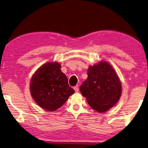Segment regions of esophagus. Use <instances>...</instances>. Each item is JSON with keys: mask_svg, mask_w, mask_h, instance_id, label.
<instances>
[{"mask_svg": "<svg viewBox=\"0 0 148 148\" xmlns=\"http://www.w3.org/2000/svg\"><path fill=\"white\" fill-rule=\"evenodd\" d=\"M74 90H75V91L76 92H79V86L78 85H76L75 86H74Z\"/></svg>", "mask_w": 148, "mask_h": 148, "instance_id": "esophagus-1", "label": "esophagus"}]
</instances>
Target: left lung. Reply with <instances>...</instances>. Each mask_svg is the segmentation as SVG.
I'll use <instances>...</instances> for the list:
<instances>
[{"instance_id": "1", "label": "left lung", "mask_w": 148, "mask_h": 148, "mask_svg": "<svg viewBox=\"0 0 148 148\" xmlns=\"http://www.w3.org/2000/svg\"><path fill=\"white\" fill-rule=\"evenodd\" d=\"M88 78L80 86L90 107L103 113L114 106L121 96L122 86L113 67L106 62L90 66Z\"/></svg>"}]
</instances>
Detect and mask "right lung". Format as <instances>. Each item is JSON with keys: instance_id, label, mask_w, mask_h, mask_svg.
I'll return each mask as SVG.
<instances>
[{"instance_id": "1", "label": "right lung", "mask_w": 148, "mask_h": 148, "mask_svg": "<svg viewBox=\"0 0 148 148\" xmlns=\"http://www.w3.org/2000/svg\"><path fill=\"white\" fill-rule=\"evenodd\" d=\"M58 62H48L37 69L30 84L31 96L41 108L55 111L61 108L75 90Z\"/></svg>"}]
</instances>
